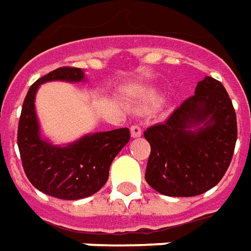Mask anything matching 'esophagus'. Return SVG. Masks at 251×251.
<instances>
[{
  "mask_svg": "<svg viewBox=\"0 0 251 251\" xmlns=\"http://www.w3.org/2000/svg\"><path fill=\"white\" fill-rule=\"evenodd\" d=\"M130 136L133 138H137L141 136V127L140 126H131L130 127Z\"/></svg>",
  "mask_w": 251,
  "mask_h": 251,
  "instance_id": "esophagus-1",
  "label": "esophagus"
}]
</instances>
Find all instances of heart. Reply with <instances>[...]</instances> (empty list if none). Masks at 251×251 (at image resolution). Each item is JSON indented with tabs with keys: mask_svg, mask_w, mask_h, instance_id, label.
Listing matches in <instances>:
<instances>
[{
	"mask_svg": "<svg viewBox=\"0 0 251 251\" xmlns=\"http://www.w3.org/2000/svg\"><path fill=\"white\" fill-rule=\"evenodd\" d=\"M160 100V94L155 91V89H150L147 92H144L141 98H140V106L144 108L150 107V106H153L157 101Z\"/></svg>",
	"mask_w": 251,
	"mask_h": 251,
	"instance_id": "heart-1",
	"label": "heart"
}]
</instances>
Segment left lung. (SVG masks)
<instances>
[{
  "instance_id": "8db88e82",
  "label": "left lung",
  "mask_w": 251,
  "mask_h": 251,
  "mask_svg": "<svg viewBox=\"0 0 251 251\" xmlns=\"http://www.w3.org/2000/svg\"><path fill=\"white\" fill-rule=\"evenodd\" d=\"M238 127L235 110L220 81L206 76L168 120L151 126L145 180L170 197H192L216 186L228 168Z\"/></svg>"
}]
</instances>
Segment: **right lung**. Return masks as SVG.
I'll use <instances>...</instances> for the list:
<instances>
[{
    "label": "right lung",
    "instance_id": "add662e5",
    "mask_svg": "<svg viewBox=\"0 0 251 251\" xmlns=\"http://www.w3.org/2000/svg\"><path fill=\"white\" fill-rule=\"evenodd\" d=\"M49 81H85L80 68H58L36 80L24 99L17 145L24 173L38 190L61 200H80L99 192L108 179L114 157L130 140L127 127L84 134L76 141L55 145L40 133L35 96Z\"/></svg>",
    "mask_w": 251,
    "mask_h": 251
}]
</instances>
